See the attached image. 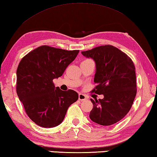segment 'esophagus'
<instances>
[{"label":"esophagus","instance_id":"esophagus-1","mask_svg":"<svg viewBox=\"0 0 157 157\" xmlns=\"http://www.w3.org/2000/svg\"><path fill=\"white\" fill-rule=\"evenodd\" d=\"M79 100L80 101H84L86 99V96L84 95V94H82V93H79Z\"/></svg>","mask_w":157,"mask_h":157}]
</instances>
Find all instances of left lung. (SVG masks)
Returning a JSON list of instances; mask_svg holds the SVG:
<instances>
[{
    "instance_id": "8db88e82",
    "label": "left lung",
    "mask_w": 157,
    "mask_h": 157,
    "mask_svg": "<svg viewBox=\"0 0 157 157\" xmlns=\"http://www.w3.org/2000/svg\"><path fill=\"white\" fill-rule=\"evenodd\" d=\"M82 55L95 62L91 92L104 95V99H90L93 104L89 117L101 126H110L123 119L129 112L136 94L135 67L126 53L107 44L82 51Z\"/></svg>"
}]
</instances>
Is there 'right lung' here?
Wrapping results in <instances>:
<instances>
[{
  "mask_svg": "<svg viewBox=\"0 0 157 157\" xmlns=\"http://www.w3.org/2000/svg\"><path fill=\"white\" fill-rule=\"evenodd\" d=\"M79 51L43 45L30 51L20 62L16 71L17 95L27 116L38 126H58L69 107L78 99L75 90L56 88L53 80L62 75Z\"/></svg>",
  "mask_w": 157,
  "mask_h": 157,
  "instance_id": "add662e5",
  "label": "right lung"
}]
</instances>
